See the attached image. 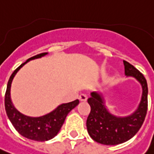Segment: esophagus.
Here are the masks:
<instances>
[{"mask_svg": "<svg viewBox=\"0 0 154 154\" xmlns=\"http://www.w3.org/2000/svg\"><path fill=\"white\" fill-rule=\"evenodd\" d=\"M87 95L86 94H81L80 95H79V100H81V101H86L87 100Z\"/></svg>", "mask_w": 154, "mask_h": 154, "instance_id": "obj_1", "label": "esophagus"}]
</instances>
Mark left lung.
Wrapping results in <instances>:
<instances>
[{"label": "left lung", "mask_w": 154, "mask_h": 154, "mask_svg": "<svg viewBox=\"0 0 154 154\" xmlns=\"http://www.w3.org/2000/svg\"><path fill=\"white\" fill-rule=\"evenodd\" d=\"M125 73L140 82L142 88L141 100L138 108L127 117H118L112 114L105 106L101 94L92 92L88 99L91 111L87 119V130L90 137L104 145H118L131 139L139 131L147 111V83L146 78L129 62L124 60Z\"/></svg>", "instance_id": "left-lung-1"}]
</instances>
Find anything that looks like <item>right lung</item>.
Listing matches in <instances>:
<instances>
[{
  "instance_id": "1",
  "label": "right lung",
  "mask_w": 154,
  "mask_h": 154,
  "mask_svg": "<svg viewBox=\"0 0 154 154\" xmlns=\"http://www.w3.org/2000/svg\"><path fill=\"white\" fill-rule=\"evenodd\" d=\"M46 54H48V53H42L40 54L33 56L28 59L24 63L21 64L11 75L8 80L7 90L5 94L6 112L15 130L25 138H28L29 140H36V141H45L54 138L60 130L61 127L66 120L67 114L72 109L75 108L79 103V100H76L69 103L61 104L53 112L37 118L24 115L23 113L19 112L14 107L10 96L11 84L14 76L20 70V68L24 66L27 62H29L31 60L42 58Z\"/></svg>"
}]
</instances>
